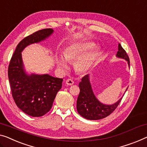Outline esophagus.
Wrapping results in <instances>:
<instances>
[{
    "instance_id": "34e87169",
    "label": "esophagus",
    "mask_w": 147,
    "mask_h": 147,
    "mask_svg": "<svg viewBox=\"0 0 147 147\" xmlns=\"http://www.w3.org/2000/svg\"><path fill=\"white\" fill-rule=\"evenodd\" d=\"M65 83H66V84L69 85V86H71V85H73L74 84V81L72 79H67Z\"/></svg>"
}]
</instances>
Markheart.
Here are the masks:
<instances>
[{
	"label": "heart",
	"instance_id": "b5f03b06",
	"mask_svg": "<svg viewBox=\"0 0 147 147\" xmlns=\"http://www.w3.org/2000/svg\"><path fill=\"white\" fill-rule=\"evenodd\" d=\"M93 46V43L87 41L73 43L65 49L63 56L69 62L76 60L74 63V69L78 73H84L90 69L98 56V52L95 49L84 53L87 50L91 49ZM64 60L61 56L57 58V64L61 69H65L67 66V62Z\"/></svg>",
	"mask_w": 147,
	"mask_h": 147
}]
</instances>
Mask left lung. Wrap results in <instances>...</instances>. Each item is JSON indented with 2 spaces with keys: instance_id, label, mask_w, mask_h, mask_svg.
Listing matches in <instances>:
<instances>
[{
  "instance_id": "obj_1",
  "label": "left lung",
  "mask_w": 147,
  "mask_h": 147,
  "mask_svg": "<svg viewBox=\"0 0 147 147\" xmlns=\"http://www.w3.org/2000/svg\"><path fill=\"white\" fill-rule=\"evenodd\" d=\"M116 57L126 60L129 67V58L120 43L118 45V51L116 54ZM78 86L80 88V93L76 102V109L78 113L82 117L89 120L101 119L110 115L117 108L123 98L121 97L113 104L106 105L102 104L96 98L93 92L90 82L89 74H86L82 78Z\"/></svg>"
}]
</instances>
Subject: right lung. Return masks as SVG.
Listing matches in <instances>:
<instances>
[{
    "label": "right lung",
    "instance_id": "1",
    "mask_svg": "<svg viewBox=\"0 0 147 147\" xmlns=\"http://www.w3.org/2000/svg\"><path fill=\"white\" fill-rule=\"evenodd\" d=\"M53 33V30L47 28L24 38L18 44L8 66V80L14 102L23 112L32 117H41L51 109L57 93L62 87L63 78L48 74H27L22 52L27 46L45 40Z\"/></svg>",
    "mask_w": 147,
    "mask_h": 147
}]
</instances>
